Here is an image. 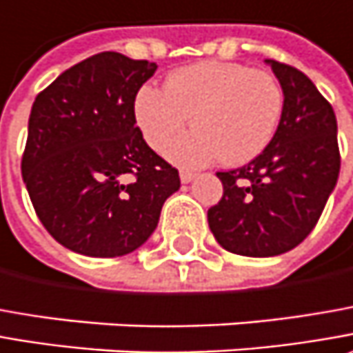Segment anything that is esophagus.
I'll list each match as a JSON object with an SVG mask.
<instances>
[{"label": "esophagus", "instance_id": "1", "mask_svg": "<svg viewBox=\"0 0 353 353\" xmlns=\"http://www.w3.org/2000/svg\"><path fill=\"white\" fill-rule=\"evenodd\" d=\"M179 179H181V183H189L195 179V174L193 172H179Z\"/></svg>", "mask_w": 353, "mask_h": 353}]
</instances>
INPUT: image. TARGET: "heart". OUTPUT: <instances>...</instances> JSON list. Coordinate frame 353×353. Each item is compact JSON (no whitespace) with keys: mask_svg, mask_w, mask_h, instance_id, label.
Segmentation results:
<instances>
[{"mask_svg":"<svg viewBox=\"0 0 353 353\" xmlns=\"http://www.w3.org/2000/svg\"><path fill=\"white\" fill-rule=\"evenodd\" d=\"M134 121L148 146L168 148L181 168H203L223 158L226 164L254 160L275 137L283 113L279 81L238 62H197L172 72L164 90L142 85L134 95Z\"/></svg>","mask_w":353,"mask_h":353,"instance_id":"1","label":"heart"}]
</instances>
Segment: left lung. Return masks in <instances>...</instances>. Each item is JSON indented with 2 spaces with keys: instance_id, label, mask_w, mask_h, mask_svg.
Returning a JSON list of instances; mask_svg holds the SVG:
<instances>
[{
  "instance_id": "obj_1",
  "label": "left lung",
  "mask_w": 353,
  "mask_h": 353,
  "mask_svg": "<svg viewBox=\"0 0 353 353\" xmlns=\"http://www.w3.org/2000/svg\"><path fill=\"white\" fill-rule=\"evenodd\" d=\"M283 92L275 137L250 164L219 172L223 199L209 209V228L232 254L279 256L309 236L340 174L332 105L297 68L263 60Z\"/></svg>"
}]
</instances>
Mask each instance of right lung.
Masks as SVG:
<instances>
[{
    "label": "right lung",
    "instance_id": "obj_1",
    "mask_svg": "<svg viewBox=\"0 0 353 353\" xmlns=\"http://www.w3.org/2000/svg\"><path fill=\"white\" fill-rule=\"evenodd\" d=\"M156 68L101 52L62 72L32 103L23 181L44 228L76 254L140 248L179 189L177 170L134 121V95Z\"/></svg>",
    "mask_w": 353,
    "mask_h": 353
}]
</instances>
